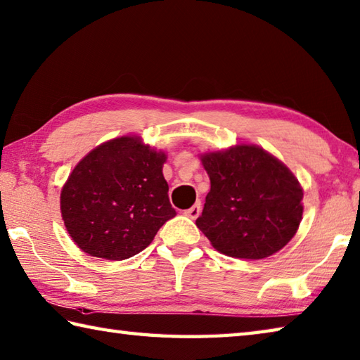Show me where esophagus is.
Here are the masks:
<instances>
[{
  "label": "esophagus",
  "instance_id": "34e87169",
  "mask_svg": "<svg viewBox=\"0 0 360 360\" xmlns=\"http://www.w3.org/2000/svg\"><path fill=\"white\" fill-rule=\"evenodd\" d=\"M200 214H201V204L200 202H196L195 206L184 210V215L188 217V218H193V220H195V218H198Z\"/></svg>",
  "mask_w": 360,
  "mask_h": 360
}]
</instances>
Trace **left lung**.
Listing matches in <instances>:
<instances>
[{
	"label": "left lung",
	"instance_id": "8db88e82",
	"mask_svg": "<svg viewBox=\"0 0 360 360\" xmlns=\"http://www.w3.org/2000/svg\"><path fill=\"white\" fill-rule=\"evenodd\" d=\"M201 162L210 192L196 226L217 251L257 260L292 240L302 218V188L283 162L257 145L204 153Z\"/></svg>",
	"mask_w": 360,
	"mask_h": 360
}]
</instances>
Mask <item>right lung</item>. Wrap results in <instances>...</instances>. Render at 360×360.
Listing matches in <instances>:
<instances>
[{
	"label": "right lung",
	"instance_id": "right-lung-1",
	"mask_svg": "<svg viewBox=\"0 0 360 360\" xmlns=\"http://www.w3.org/2000/svg\"><path fill=\"white\" fill-rule=\"evenodd\" d=\"M164 151L140 137L104 142L79 160L62 187V220L89 256L123 260L153 242L176 215L162 173Z\"/></svg>",
	"mask_w": 360,
	"mask_h": 360
}]
</instances>
